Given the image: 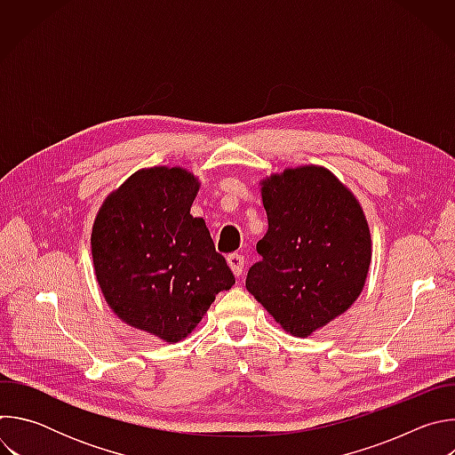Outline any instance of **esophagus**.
Segmentation results:
<instances>
[{
  "label": "esophagus",
  "instance_id": "34e87169",
  "mask_svg": "<svg viewBox=\"0 0 455 455\" xmlns=\"http://www.w3.org/2000/svg\"><path fill=\"white\" fill-rule=\"evenodd\" d=\"M227 263L230 267V270L234 272L235 277H241L243 275V268H244V257L239 255V253H230L227 257Z\"/></svg>",
  "mask_w": 455,
  "mask_h": 455
}]
</instances>
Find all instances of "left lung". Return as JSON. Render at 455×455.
<instances>
[{
    "label": "left lung",
    "mask_w": 455,
    "mask_h": 455,
    "mask_svg": "<svg viewBox=\"0 0 455 455\" xmlns=\"http://www.w3.org/2000/svg\"><path fill=\"white\" fill-rule=\"evenodd\" d=\"M268 230L246 290L291 337L306 339L360 297L372 255L360 202L330 169L286 167L259 181Z\"/></svg>",
    "instance_id": "left-lung-1"
}]
</instances>
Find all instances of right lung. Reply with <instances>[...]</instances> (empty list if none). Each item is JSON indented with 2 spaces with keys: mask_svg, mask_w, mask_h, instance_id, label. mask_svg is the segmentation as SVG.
<instances>
[{
  "mask_svg": "<svg viewBox=\"0 0 455 455\" xmlns=\"http://www.w3.org/2000/svg\"><path fill=\"white\" fill-rule=\"evenodd\" d=\"M200 180L185 167L139 169L102 202L92 227L93 272L127 326L176 344L235 283L190 207Z\"/></svg>",
  "mask_w": 455,
  "mask_h": 455,
  "instance_id": "right-lung-1",
  "label": "right lung"
}]
</instances>
